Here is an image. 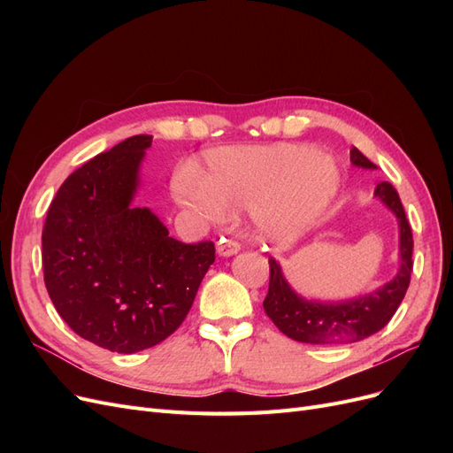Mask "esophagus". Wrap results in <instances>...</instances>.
Segmentation results:
<instances>
[{
	"label": "esophagus",
	"mask_w": 453,
	"mask_h": 453,
	"mask_svg": "<svg viewBox=\"0 0 453 453\" xmlns=\"http://www.w3.org/2000/svg\"><path fill=\"white\" fill-rule=\"evenodd\" d=\"M240 251V243L234 240H223L217 245V253L221 257H232Z\"/></svg>",
	"instance_id": "esophagus-1"
}]
</instances>
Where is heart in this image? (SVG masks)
Returning a JSON list of instances; mask_svg holds the SVG:
<instances>
[{"mask_svg": "<svg viewBox=\"0 0 453 453\" xmlns=\"http://www.w3.org/2000/svg\"><path fill=\"white\" fill-rule=\"evenodd\" d=\"M340 185L336 160L310 145H223L203 155L200 173L177 175L173 193L211 217L250 208L260 238L291 242L331 208Z\"/></svg>", "mask_w": 453, "mask_h": 453, "instance_id": "1", "label": "heart"}]
</instances>
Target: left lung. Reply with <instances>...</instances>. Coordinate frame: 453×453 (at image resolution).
<instances>
[{
    "instance_id": "left-lung-1",
    "label": "left lung",
    "mask_w": 453,
    "mask_h": 453,
    "mask_svg": "<svg viewBox=\"0 0 453 453\" xmlns=\"http://www.w3.org/2000/svg\"><path fill=\"white\" fill-rule=\"evenodd\" d=\"M351 164L365 170H376L359 149H351ZM374 196L396 217L399 225V270L393 280L363 293L342 300L306 298L287 281L281 265L270 258V287L265 298V311L280 331L304 344H353L376 334L389 323L401 306L412 273V230L404 208L391 183H380Z\"/></svg>"
}]
</instances>
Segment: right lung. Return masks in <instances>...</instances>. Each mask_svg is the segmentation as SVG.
<instances>
[{"mask_svg":"<svg viewBox=\"0 0 453 453\" xmlns=\"http://www.w3.org/2000/svg\"><path fill=\"white\" fill-rule=\"evenodd\" d=\"M153 135L120 142L75 170L47 211L45 285L72 331L117 353L166 340L183 323L205 272L211 242L183 243L149 208L134 203Z\"/></svg>","mask_w":453,"mask_h":453,"instance_id":"1","label":"right lung"}]
</instances>
